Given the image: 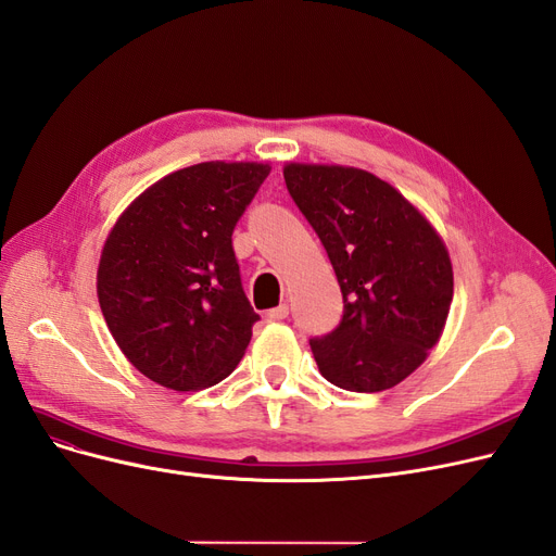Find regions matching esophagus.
I'll return each mask as SVG.
<instances>
[{"label":"esophagus","instance_id":"34e87169","mask_svg":"<svg viewBox=\"0 0 556 556\" xmlns=\"http://www.w3.org/2000/svg\"><path fill=\"white\" fill-rule=\"evenodd\" d=\"M287 315H290V308H287V303H280V305H276V308H271L269 313H266V317H269L271 321H282Z\"/></svg>","mask_w":556,"mask_h":556}]
</instances>
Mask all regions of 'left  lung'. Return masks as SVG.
<instances>
[{
	"instance_id": "left-lung-1",
	"label": "left lung",
	"mask_w": 556,
	"mask_h": 556,
	"mask_svg": "<svg viewBox=\"0 0 556 556\" xmlns=\"http://www.w3.org/2000/svg\"><path fill=\"white\" fill-rule=\"evenodd\" d=\"M282 175L327 248L344 301L338 329L311 340L319 372L356 393L397 387L446 327L453 264L442 235L368 169L285 163Z\"/></svg>"
}]
</instances>
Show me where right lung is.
I'll use <instances>...</instances> for the list:
<instances>
[{"instance_id": "obj_1", "label": "right lung", "mask_w": 556, "mask_h": 556, "mask_svg": "<svg viewBox=\"0 0 556 556\" xmlns=\"http://www.w3.org/2000/svg\"><path fill=\"white\" fill-rule=\"evenodd\" d=\"M269 163L208 161L151 184L114 220L96 294L122 354L156 384L200 391L243 358L260 315L245 299L235 225Z\"/></svg>"}]
</instances>
